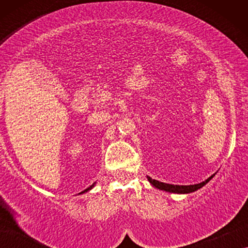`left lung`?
<instances>
[{"label": "left lung", "mask_w": 248, "mask_h": 248, "mask_svg": "<svg viewBox=\"0 0 248 248\" xmlns=\"http://www.w3.org/2000/svg\"><path fill=\"white\" fill-rule=\"evenodd\" d=\"M213 177V175L211 177H209L206 181L200 183V184H194V185H171V184H166V183L155 181V179H152L150 177H148L149 182L151 183L155 187H157L161 191H166V192H170V193H178V194H184V193H191L194 192L196 189L201 188L202 186H204L206 183H208L210 179Z\"/></svg>", "instance_id": "obj_1"}]
</instances>
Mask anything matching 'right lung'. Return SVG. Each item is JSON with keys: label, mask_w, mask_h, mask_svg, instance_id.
Returning a JSON list of instances; mask_svg holds the SVG:
<instances>
[{"label": "right lung", "mask_w": 248, "mask_h": 248, "mask_svg": "<svg viewBox=\"0 0 248 248\" xmlns=\"http://www.w3.org/2000/svg\"><path fill=\"white\" fill-rule=\"evenodd\" d=\"M93 185H94V184H93V185H91V186H90V187H88V188H86V189H84V191H83V192H81V193H84V192L89 191V189H90V188H93Z\"/></svg>", "instance_id": "add662e5"}]
</instances>
